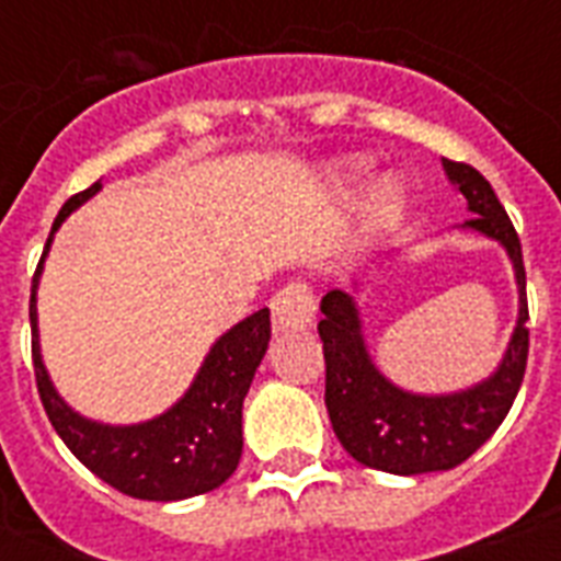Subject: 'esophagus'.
<instances>
[{"label": "esophagus", "instance_id": "1", "mask_svg": "<svg viewBox=\"0 0 561 561\" xmlns=\"http://www.w3.org/2000/svg\"><path fill=\"white\" fill-rule=\"evenodd\" d=\"M273 329L279 334L299 332L314 323V297L302 282H290L271 299Z\"/></svg>", "mask_w": 561, "mask_h": 561}]
</instances>
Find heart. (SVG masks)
Instances as JSON below:
<instances>
[{
    "mask_svg": "<svg viewBox=\"0 0 561 561\" xmlns=\"http://www.w3.org/2000/svg\"><path fill=\"white\" fill-rule=\"evenodd\" d=\"M369 160L367 157H341L325 165V186L332 194H350L352 188L360 186V180L367 178ZM408 206V188L399 178H381L364 194L358 215L360 238L378 236L383 229H390L401 218V211Z\"/></svg>",
    "mask_w": 561,
    "mask_h": 561,
    "instance_id": "1",
    "label": "heart"
}]
</instances>
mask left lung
<instances>
[{
	"label": "left lung",
	"mask_w": 561,
	"mask_h": 561,
	"mask_svg": "<svg viewBox=\"0 0 561 561\" xmlns=\"http://www.w3.org/2000/svg\"><path fill=\"white\" fill-rule=\"evenodd\" d=\"M454 192L466 197L471 218L457 229L495 241L513 264L518 317L497 367L480 381L451 392H416L381 373L360 320V276L350 288L329 290L317 325L325 355V408L352 460L401 478L448 471L469 460L495 434L513 408L527 369V276L522 241L486 178L462 162L443 160Z\"/></svg>",
	"instance_id": "1"
}]
</instances>
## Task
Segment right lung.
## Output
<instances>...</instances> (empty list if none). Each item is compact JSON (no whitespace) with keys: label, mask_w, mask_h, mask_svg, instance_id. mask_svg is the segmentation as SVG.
I'll return each instance as SVG.
<instances>
[{"label":"right lung","mask_w":561,"mask_h":561,"mask_svg":"<svg viewBox=\"0 0 561 561\" xmlns=\"http://www.w3.org/2000/svg\"><path fill=\"white\" fill-rule=\"evenodd\" d=\"M101 192V180L64 203L31 285V355L48 422L87 469L139 501H186L218 489L238 469L244 431L241 410L271 343V311L262 308L211 343L192 383L171 408L142 422L110 425L78 413L57 392L39 350L37 288L55 232L72 211Z\"/></svg>","instance_id":"obj_1"}]
</instances>
